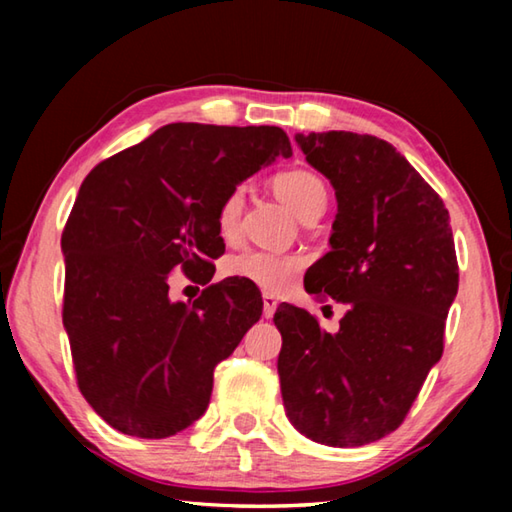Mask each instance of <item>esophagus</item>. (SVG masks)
I'll return each mask as SVG.
<instances>
[{
  "mask_svg": "<svg viewBox=\"0 0 512 512\" xmlns=\"http://www.w3.org/2000/svg\"><path fill=\"white\" fill-rule=\"evenodd\" d=\"M264 318H273L275 314V307H277V298L273 293H264Z\"/></svg>",
  "mask_w": 512,
  "mask_h": 512,
  "instance_id": "obj_1",
  "label": "esophagus"
}]
</instances>
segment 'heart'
<instances>
[{
  "mask_svg": "<svg viewBox=\"0 0 512 512\" xmlns=\"http://www.w3.org/2000/svg\"><path fill=\"white\" fill-rule=\"evenodd\" d=\"M277 196L287 203L300 219L316 207H325L327 187L316 173L307 169H289L277 173L273 180ZM241 212H244V187H232L216 210V228L225 241H235L239 237ZM228 273L239 280L253 282L266 291H282L296 280L302 257L273 253V250L246 248L239 255L230 257Z\"/></svg>",
  "mask_w": 512,
  "mask_h": 512,
  "instance_id": "b5f03b06",
  "label": "heart"
}]
</instances>
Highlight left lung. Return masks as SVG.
I'll return each mask as SVG.
<instances>
[{
  "label": "left lung",
  "mask_w": 512,
  "mask_h": 512,
  "mask_svg": "<svg viewBox=\"0 0 512 512\" xmlns=\"http://www.w3.org/2000/svg\"><path fill=\"white\" fill-rule=\"evenodd\" d=\"M329 178L339 214L305 289L343 302L339 332L282 302L275 325L282 400L293 427L327 447H361L404 422L433 363L458 291L449 212L402 153L372 135H296Z\"/></svg>",
  "instance_id": "8db88e82"
}]
</instances>
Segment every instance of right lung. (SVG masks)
I'll use <instances>...</instances> for the list:
<instances>
[{"label":"right lung","mask_w":512,"mask_h":512,"mask_svg":"<svg viewBox=\"0 0 512 512\" xmlns=\"http://www.w3.org/2000/svg\"><path fill=\"white\" fill-rule=\"evenodd\" d=\"M275 155H291L277 126L169 124L83 180L60 237L63 325L79 391L110 427L169 438L205 413L216 363L262 316L250 282L210 284L216 210ZM173 270L208 284L194 303L168 300Z\"/></svg>","instance_id":"obj_1"}]
</instances>
